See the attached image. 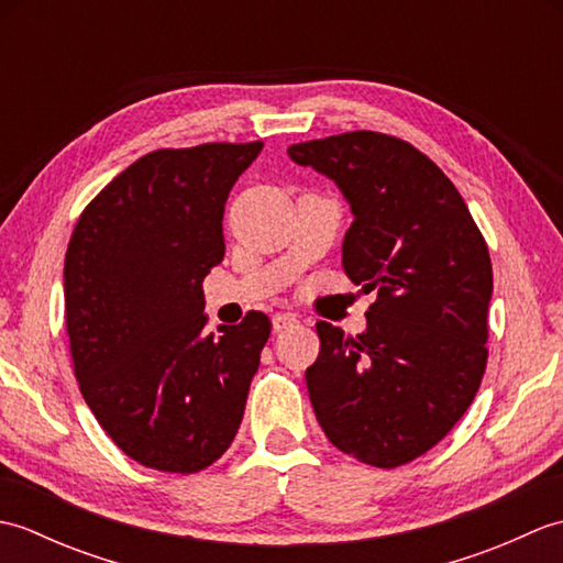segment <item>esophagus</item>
<instances>
[{"label":"esophagus","mask_w":563,"mask_h":563,"mask_svg":"<svg viewBox=\"0 0 563 563\" xmlns=\"http://www.w3.org/2000/svg\"><path fill=\"white\" fill-rule=\"evenodd\" d=\"M297 314H290V312H278L273 314V329L275 331H283V329H292L297 324Z\"/></svg>","instance_id":"1"}]
</instances>
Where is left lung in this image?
I'll return each instance as SVG.
<instances>
[{"label":"left lung","instance_id":"8db88e82","mask_svg":"<svg viewBox=\"0 0 563 563\" xmlns=\"http://www.w3.org/2000/svg\"><path fill=\"white\" fill-rule=\"evenodd\" d=\"M288 154L351 202L343 271L377 292L355 339L317 321L309 399L341 452L394 470L438 445L479 391L494 292L488 246L460 190L409 142L355 130Z\"/></svg>","mask_w":563,"mask_h":563}]
</instances>
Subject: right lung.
I'll list each match as a JSON object with an SVG mask.
<instances>
[{"label":"right lung","mask_w":563,"mask_h":563,"mask_svg":"<svg viewBox=\"0 0 563 563\" xmlns=\"http://www.w3.org/2000/svg\"><path fill=\"white\" fill-rule=\"evenodd\" d=\"M263 142L157 150L93 198L65 256V319L81 397L128 457L194 474L242 423L271 319L206 331L202 280L224 258L222 214Z\"/></svg>","instance_id":"add662e5"}]
</instances>
